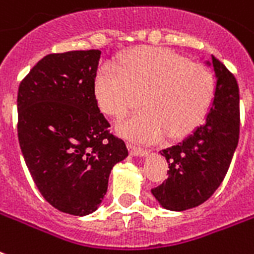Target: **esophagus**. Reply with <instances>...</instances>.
Returning a JSON list of instances; mask_svg holds the SVG:
<instances>
[{
	"instance_id": "obj_1",
	"label": "esophagus",
	"mask_w": 254,
	"mask_h": 254,
	"mask_svg": "<svg viewBox=\"0 0 254 254\" xmlns=\"http://www.w3.org/2000/svg\"><path fill=\"white\" fill-rule=\"evenodd\" d=\"M127 146H129V150H130V153L133 154V156H145V154H148V150H146L145 148H142V146H140V145H135L129 142Z\"/></svg>"
}]
</instances>
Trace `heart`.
<instances>
[{"instance_id": "b5f03b06", "label": "heart", "mask_w": 254, "mask_h": 254, "mask_svg": "<svg viewBox=\"0 0 254 254\" xmlns=\"http://www.w3.org/2000/svg\"><path fill=\"white\" fill-rule=\"evenodd\" d=\"M214 93L216 81L208 67L150 46L123 54L117 65H102L94 80L97 101L113 117L135 108L144 94L145 109L119 124L121 133L141 141L190 133L206 117Z\"/></svg>"}]
</instances>
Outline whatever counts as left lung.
<instances>
[{"mask_svg": "<svg viewBox=\"0 0 254 254\" xmlns=\"http://www.w3.org/2000/svg\"><path fill=\"white\" fill-rule=\"evenodd\" d=\"M217 84L206 120L179 144L162 149L168 179L153 188V196L169 210L196 208L208 200L225 179L239 144V85L221 61L212 56Z\"/></svg>", "mask_w": 254, "mask_h": 254, "instance_id": "obj_1", "label": "left lung"}]
</instances>
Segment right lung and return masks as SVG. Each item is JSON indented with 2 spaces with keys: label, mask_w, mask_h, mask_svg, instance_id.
Returning a JSON list of instances; mask_svg holds the SVG:
<instances>
[{
  "label": "right lung",
  "mask_w": 254,
  "mask_h": 254,
  "mask_svg": "<svg viewBox=\"0 0 254 254\" xmlns=\"http://www.w3.org/2000/svg\"><path fill=\"white\" fill-rule=\"evenodd\" d=\"M100 54L94 49L48 54L18 86L17 131L26 166L42 197L73 216L98 208L112 168L127 156L97 105Z\"/></svg>",
  "instance_id": "add662e5"
}]
</instances>
